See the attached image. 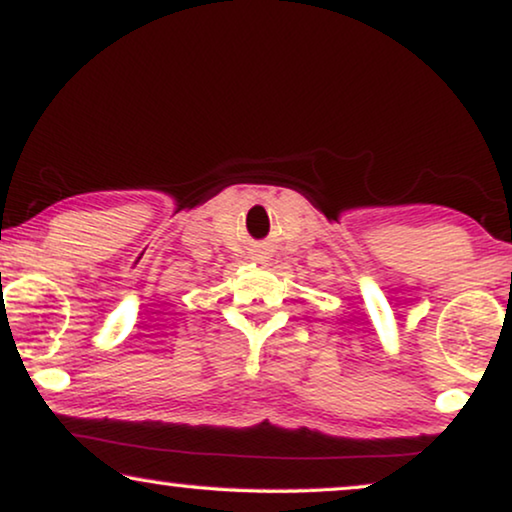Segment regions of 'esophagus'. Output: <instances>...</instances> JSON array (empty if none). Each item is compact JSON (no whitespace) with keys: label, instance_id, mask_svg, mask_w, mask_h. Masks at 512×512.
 <instances>
[{"label":"esophagus","instance_id":"obj_1","mask_svg":"<svg viewBox=\"0 0 512 512\" xmlns=\"http://www.w3.org/2000/svg\"><path fill=\"white\" fill-rule=\"evenodd\" d=\"M265 263H268V261H265Z\"/></svg>","mask_w":512,"mask_h":512}]
</instances>
